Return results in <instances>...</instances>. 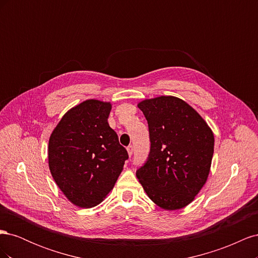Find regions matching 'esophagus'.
<instances>
[{
  "label": "esophagus",
  "mask_w": 258,
  "mask_h": 258,
  "mask_svg": "<svg viewBox=\"0 0 258 258\" xmlns=\"http://www.w3.org/2000/svg\"><path fill=\"white\" fill-rule=\"evenodd\" d=\"M127 152H128L129 156L131 157V156H132V153H134V146H132V145H129V146L127 147Z\"/></svg>",
  "instance_id": "34e87169"
}]
</instances>
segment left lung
Returning a JSON list of instances; mask_svg holds the SVG:
<instances>
[{"label":"left lung","instance_id":"8db88e82","mask_svg":"<svg viewBox=\"0 0 258 258\" xmlns=\"http://www.w3.org/2000/svg\"><path fill=\"white\" fill-rule=\"evenodd\" d=\"M150 131L151 151L137 176L147 196L165 210L189 205L207 182L214 136L205 119L172 96L138 104Z\"/></svg>","mask_w":258,"mask_h":258}]
</instances>
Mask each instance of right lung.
I'll return each instance as SVG.
<instances>
[{"label":"right lung","instance_id":"obj_1","mask_svg":"<svg viewBox=\"0 0 258 258\" xmlns=\"http://www.w3.org/2000/svg\"><path fill=\"white\" fill-rule=\"evenodd\" d=\"M111 108L110 102L86 100L64 114L49 138L50 173L77 207L99 205L129 157L107 122Z\"/></svg>","mask_w":258,"mask_h":258}]
</instances>
